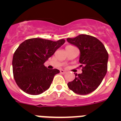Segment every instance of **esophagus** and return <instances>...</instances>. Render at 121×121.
<instances>
[{
  "label": "esophagus",
  "mask_w": 121,
  "mask_h": 121,
  "mask_svg": "<svg viewBox=\"0 0 121 121\" xmlns=\"http://www.w3.org/2000/svg\"><path fill=\"white\" fill-rule=\"evenodd\" d=\"M60 73H62V74H65V73H66V71H64V70H60Z\"/></svg>",
  "instance_id": "esophagus-1"
}]
</instances>
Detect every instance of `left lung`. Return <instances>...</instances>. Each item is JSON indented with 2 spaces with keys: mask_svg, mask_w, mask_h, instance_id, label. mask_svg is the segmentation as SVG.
Instances as JSON below:
<instances>
[{
  "mask_svg": "<svg viewBox=\"0 0 121 121\" xmlns=\"http://www.w3.org/2000/svg\"><path fill=\"white\" fill-rule=\"evenodd\" d=\"M67 40L79 49L82 71L81 74H75V79L68 83V88L80 95L90 93L99 86L106 74L107 51L99 39L90 35H80Z\"/></svg>",
  "mask_w": 121,
  "mask_h": 121,
  "instance_id": "obj_1",
  "label": "left lung"
}]
</instances>
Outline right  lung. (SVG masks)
I'll return each instance as SVG.
<instances>
[{"mask_svg": "<svg viewBox=\"0 0 121 121\" xmlns=\"http://www.w3.org/2000/svg\"><path fill=\"white\" fill-rule=\"evenodd\" d=\"M65 43L32 38L23 42L15 51L13 58V72L17 85L24 92L40 95L50 88L57 69H48L44 65L55 51Z\"/></svg>", "mask_w": 121, "mask_h": 121, "instance_id": "right-lung-1", "label": "right lung"}]
</instances>
